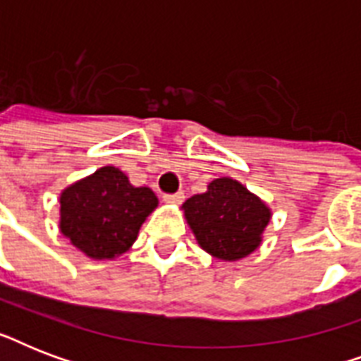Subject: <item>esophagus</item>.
<instances>
[{"mask_svg": "<svg viewBox=\"0 0 361 361\" xmlns=\"http://www.w3.org/2000/svg\"><path fill=\"white\" fill-rule=\"evenodd\" d=\"M164 202H169V204H181L183 200H185V195L183 192H174V195H164L163 197Z\"/></svg>", "mask_w": 361, "mask_h": 361, "instance_id": "34e87169", "label": "esophagus"}]
</instances>
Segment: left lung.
<instances>
[{
	"label": "left lung",
	"mask_w": 361,
	"mask_h": 361,
	"mask_svg": "<svg viewBox=\"0 0 361 361\" xmlns=\"http://www.w3.org/2000/svg\"><path fill=\"white\" fill-rule=\"evenodd\" d=\"M181 209L198 245L228 262L257 251L271 219L268 204L232 178L214 180L208 191L187 198Z\"/></svg>",
	"instance_id": "8db88e82"
}]
</instances>
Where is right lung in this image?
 <instances>
[{
  "instance_id": "1",
  "label": "right lung",
  "mask_w": 361,
  "mask_h": 361,
  "mask_svg": "<svg viewBox=\"0 0 361 361\" xmlns=\"http://www.w3.org/2000/svg\"><path fill=\"white\" fill-rule=\"evenodd\" d=\"M149 187L130 185L116 166H103L59 195V231L93 260L129 251L146 217L157 208Z\"/></svg>"
}]
</instances>
